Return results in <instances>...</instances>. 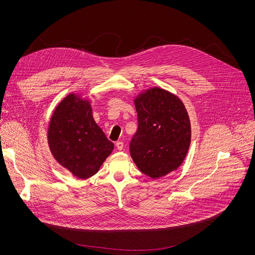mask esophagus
<instances>
[{
  "instance_id": "obj_1",
  "label": "esophagus",
  "mask_w": 255,
  "mask_h": 255,
  "mask_svg": "<svg viewBox=\"0 0 255 255\" xmlns=\"http://www.w3.org/2000/svg\"><path fill=\"white\" fill-rule=\"evenodd\" d=\"M116 146L119 151H122L124 149V142L123 141H117Z\"/></svg>"
}]
</instances>
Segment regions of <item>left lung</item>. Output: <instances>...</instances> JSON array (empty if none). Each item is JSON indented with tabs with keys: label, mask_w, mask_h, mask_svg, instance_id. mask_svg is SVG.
Returning a JSON list of instances; mask_svg holds the SVG:
<instances>
[{
	"label": "left lung",
	"mask_w": 255,
	"mask_h": 255,
	"mask_svg": "<svg viewBox=\"0 0 255 255\" xmlns=\"http://www.w3.org/2000/svg\"><path fill=\"white\" fill-rule=\"evenodd\" d=\"M134 104L138 127L130 142L131 157L144 175L164 177L183 163L188 152V113L179 97L157 87L140 93Z\"/></svg>",
	"instance_id": "8db88e82"
}]
</instances>
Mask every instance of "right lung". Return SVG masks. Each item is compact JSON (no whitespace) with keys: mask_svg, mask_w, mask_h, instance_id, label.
<instances>
[{"mask_svg":"<svg viewBox=\"0 0 255 255\" xmlns=\"http://www.w3.org/2000/svg\"><path fill=\"white\" fill-rule=\"evenodd\" d=\"M47 139L52 156L78 179L95 175L114 150V143L93 118L90 101L75 94L56 107Z\"/></svg>","mask_w":255,"mask_h":255,"instance_id":"add662e5","label":"right lung"}]
</instances>
